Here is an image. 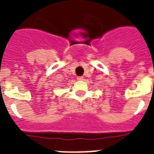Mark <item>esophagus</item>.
<instances>
[{"label":"esophagus","mask_w":154,"mask_h":154,"mask_svg":"<svg viewBox=\"0 0 154 154\" xmlns=\"http://www.w3.org/2000/svg\"><path fill=\"white\" fill-rule=\"evenodd\" d=\"M77 79L78 80V81H81V80H83V77H77Z\"/></svg>","instance_id":"34e87169"}]
</instances>
